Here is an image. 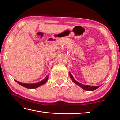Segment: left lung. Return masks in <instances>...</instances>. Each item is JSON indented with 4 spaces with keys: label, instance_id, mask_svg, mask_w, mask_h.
<instances>
[{
    "label": "left lung",
    "instance_id": "1",
    "mask_svg": "<svg viewBox=\"0 0 120 120\" xmlns=\"http://www.w3.org/2000/svg\"><path fill=\"white\" fill-rule=\"evenodd\" d=\"M70 76L71 79L72 80V82H73L74 83H75V84H77L79 86H81V88L83 90H87V91H92V90H95L100 86H92L82 85V83H80L77 81L75 80V79L73 78V77H72V75L70 72Z\"/></svg>",
    "mask_w": 120,
    "mask_h": 120
}]
</instances>
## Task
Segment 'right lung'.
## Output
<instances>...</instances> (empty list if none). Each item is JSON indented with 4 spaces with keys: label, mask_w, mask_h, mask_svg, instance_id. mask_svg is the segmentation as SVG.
<instances>
[{
    "label": "right lung",
    "mask_w": 120,
    "mask_h": 120,
    "mask_svg": "<svg viewBox=\"0 0 120 120\" xmlns=\"http://www.w3.org/2000/svg\"><path fill=\"white\" fill-rule=\"evenodd\" d=\"M48 75H47L46 77L45 78V79H43L42 81H41L40 82H37V83H31V84H28V83H22V82H20L19 81H17L16 80H15L21 86H22L25 88H28V89H35V88H37L39 86H41L43 84H44L47 81H48Z\"/></svg>",
    "instance_id": "add662e5"
}]
</instances>
